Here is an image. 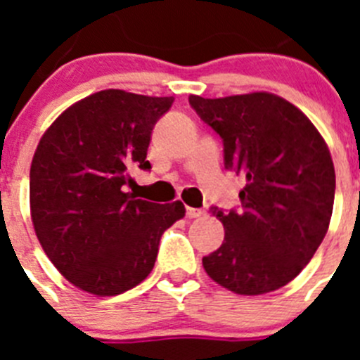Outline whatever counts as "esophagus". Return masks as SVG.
<instances>
[{"label":"esophagus","mask_w":360,"mask_h":360,"mask_svg":"<svg viewBox=\"0 0 360 360\" xmlns=\"http://www.w3.org/2000/svg\"><path fill=\"white\" fill-rule=\"evenodd\" d=\"M186 214L189 216V218H198V216H202V214H203V211H202V209H193V207H187Z\"/></svg>","instance_id":"1"}]
</instances>
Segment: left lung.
Masks as SVG:
<instances>
[{
    "mask_svg": "<svg viewBox=\"0 0 360 360\" xmlns=\"http://www.w3.org/2000/svg\"><path fill=\"white\" fill-rule=\"evenodd\" d=\"M189 104L224 142L225 169L247 182L238 211L211 207L225 238L203 256V269L236 294L278 290L307 266L328 231L335 196L328 146L278 95H191Z\"/></svg>",
    "mask_w": 360,
    "mask_h": 360,
    "instance_id": "obj_1",
    "label": "left lung"
}]
</instances>
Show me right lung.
I'll list each match as a JSON object with an SVG mask.
<instances>
[{
	"instance_id": "1",
	"label": "right lung",
	"mask_w": 360,
	"mask_h": 360,
	"mask_svg": "<svg viewBox=\"0 0 360 360\" xmlns=\"http://www.w3.org/2000/svg\"><path fill=\"white\" fill-rule=\"evenodd\" d=\"M173 97L104 90L70 106L46 129L30 167L37 240L56 269L81 290L119 295L155 266L165 229L182 202L153 203L126 193L148 157L155 124Z\"/></svg>"
}]
</instances>
